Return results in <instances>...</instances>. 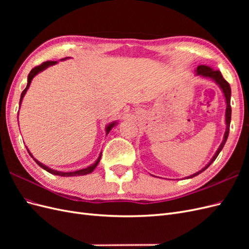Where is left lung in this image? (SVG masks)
Segmentation results:
<instances>
[{
    "label": "left lung",
    "instance_id": "left-lung-1",
    "mask_svg": "<svg viewBox=\"0 0 249 249\" xmlns=\"http://www.w3.org/2000/svg\"><path fill=\"white\" fill-rule=\"evenodd\" d=\"M196 74L197 76H201L203 78H210L214 80L218 85H219V87L222 89L223 91V94L225 96V102H227V110H225V124H227V130H225V133H224V136H223V140L221 142V144L219 146V148L217 149V152L215 153V155L213 156L212 159H211V161L206 165L205 167H203L201 170H199L198 172L194 173V175L188 177V178H193L195 176H198L199 173H201L202 171H205L211 164H212L215 160L216 158L218 157V155H219V153L221 152V149L223 148L225 142H227L228 140V137H229V133H230V124H231V86L229 83L224 80V78L222 77V74L219 71H215L213 69H211V67L209 66H206V65H199L197 66L196 69Z\"/></svg>",
    "mask_w": 249,
    "mask_h": 249
}]
</instances>
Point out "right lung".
<instances>
[{"instance_id":"obj_1","label":"right lung","mask_w":249,"mask_h":249,"mask_svg":"<svg viewBox=\"0 0 249 249\" xmlns=\"http://www.w3.org/2000/svg\"><path fill=\"white\" fill-rule=\"evenodd\" d=\"M57 63V61H47V62H43V63H41L40 65H38V66H35L34 69H32L31 70V71H30V73L28 74V84H27V87L24 89V91L21 92V94H20V100H19V105H20V103H21V101H22V97L25 96V94H26V92H27V90H28V88L30 87V84H31V82H32V80H33V78L36 76L37 73L38 72H40V71H44L46 69H48L49 66H51V65H54V64H56ZM116 124L115 123H111L109 125H107V127H106V133H107V135L109 134V132L111 131V129L113 126H114ZM27 150L29 152V149L27 148ZM29 154H30V156H31L33 159H34V161L39 165L40 167H42L44 170H47L48 172H50V173H52V175H55V176H60V177H74V176H84V175H87V173H90V172H92L93 170H94V168L97 166V164H99V162H100V160H101V155H100V157H99V159H97L96 161H95V163L94 164H92V165H90V166H88L87 168H84V169H81V170H77V171H71V172H62V171H57V170H54V169H51V168H49L48 166H46V165H43L42 163H40L39 161H37L35 158L32 156V154L29 152Z\"/></svg>"}]
</instances>
